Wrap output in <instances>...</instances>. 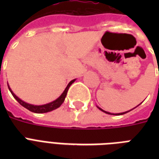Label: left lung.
<instances>
[{
	"label": "left lung",
	"instance_id": "8db88e82",
	"mask_svg": "<svg viewBox=\"0 0 159 159\" xmlns=\"http://www.w3.org/2000/svg\"><path fill=\"white\" fill-rule=\"evenodd\" d=\"M98 108H99V107H98ZM134 108H135V107H134ZM99 109H100V110H101V111H103V112H105V113H106V114H109V115H116V116H120V115H124V114L127 113V112H129V111H132V110H133V109H132V110H130V111H125V112H123V113L112 114V113H110V112H107V111H103V110H102V109H101V108H99Z\"/></svg>",
	"mask_w": 159,
	"mask_h": 159
}]
</instances>
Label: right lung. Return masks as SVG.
Returning a JSON list of instances; mask_svg holds the SVG:
<instances>
[{"mask_svg":"<svg viewBox=\"0 0 159 159\" xmlns=\"http://www.w3.org/2000/svg\"><path fill=\"white\" fill-rule=\"evenodd\" d=\"M75 81L74 80H72L71 82L68 83L67 85V87H66V89L64 90V92H62V94L60 96L57 100H55L54 102H50V103H48V104H46V105H43V106H34V105H30V104H28V103H25V102L23 101H21L20 98L16 97V95L14 94L13 92L11 91V89L10 88V87L8 86V88L10 90V92H11V94L15 97V99L17 101V102L20 103L22 106H24L25 108H26L27 110L29 111H32V112H34V113H46V112H49V111H52L55 109L58 108L63 103L65 100V97L67 96V91H68V88L70 87V86L73 83V82Z\"/></svg>","mask_w":159,"mask_h":159,"instance_id":"add662e5","label":"right lung"}]
</instances>
